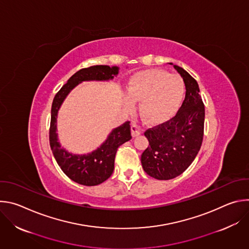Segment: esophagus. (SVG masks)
Masks as SVG:
<instances>
[{
  "label": "esophagus",
  "instance_id": "esophagus-1",
  "mask_svg": "<svg viewBox=\"0 0 249 249\" xmlns=\"http://www.w3.org/2000/svg\"><path fill=\"white\" fill-rule=\"evenodd\" d=\"M131 133H132V136H133V137H137V136L141 135L142 130H141V128H140L138 125L133 124V125L131 126Z\"/></svg>",
  "mask_w": 249,
  "mask_h": 249
}]
</instances>
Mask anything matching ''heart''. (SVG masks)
Masks as SVG:
<instances>
[{"mask_svg": "<svg viewBox=\"0 0 249 249\" xmlns=\"http://www.w3.org/2000/svg\"><path fill=\"white\" fill-rule=\"evenodd\" d=\"M185 94L183 80L165 71L151 69L135 74L129 81L124 107L133 111L135 102L141 101L142 116L150 123H162L178 111Z\"/></svg>", "mask_w": 249, "mask_h": 249, "instance_id": "1", "label": "heart"}]
</instances>
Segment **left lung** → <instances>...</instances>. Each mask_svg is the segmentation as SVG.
I'll use <instances>...</instances> for the list:
<instances>
[{"mask_svg":"<svg viewBox=\"0 0 249 249\" xmlns=\"http://www.w3.org/2000/svg\"><path fill=\"white\" fill-rule=\"evenodd\" d=\"M173 68L183 79L184 101L173 118L145 132L150 146L141 156L146 173L159 180L172 179L188 168L200 151L204 134L205 107L198 83L181 67Z\"/></svg>","mask_w":249,"mask_h":249,"instance_id":"left-lung-1","label":"left lung"}]
</instances>
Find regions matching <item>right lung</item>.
<instances>
[{"label": "right lung", "instance_id": "right-lung-1", "mask_svg": "<svg viewBox=\"0 0 249 249\" xmlns=\"http://www.w3.org/2000/svg\"><path fill=\"white\" fill-rule=\"evenodd\" d=\"M119 73V67L97 65L82 69L71 77L57 92L51 108V123L49 131L50 147L53 156L63 172L73 181L94 186L108 179L114 169V160L117 149L131 140L130 122L127 121L114 128L103 143L94 151L79 155L68 152L60 144L57 134V117L62 103L79 84L83 82L111 81Z\"/></svg>", "mask_w": 249, "mask_h": 249}]
</instances>
